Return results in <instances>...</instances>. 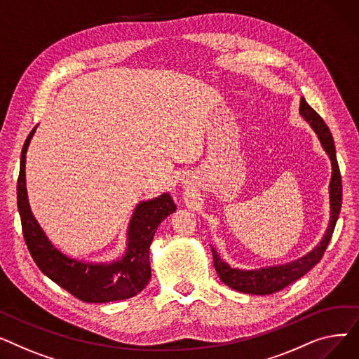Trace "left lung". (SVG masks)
<instances>
[{
	"label": "left lung",
	"mask_w": 359,
	"mask_h": 359,
	"mask_svg": "<svg viewBox=\"0 0 359 359\" xmlns=\"http://www.w3.org/2000/svg\"><path fill=\"white\" fill-rule=\"evenodd\" d=\"M299 115L309 122L311 129L316 132V135L320 144H322L323 149L326 151V154L329 156V160L332 164V177L329 183L330 217H329L327 229L325 231L323 238L320 240L317 246L311 249L307 255L301 256L295 260H291L288 263H282V265L265 266L260 269L246 271V269L231 268L227 262H224L221 259L215 248L211 246L212 256H214V266L219 279L225 285L236 291H240L244 294H253V295H269L284 290L298 278L304 276L314 265H317L332 238L334 225L342 206V180H341V172H339V165L336 160L334 141L325 121L318 116V113L306 102L304 97H301L299 100Z\"/></svg>",
	"instance_id": "left-lung-1"
}]
</instances>
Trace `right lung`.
Masks as SVG:
<instances>
[{
  "label": "right lung",
  "instance_id": "obj_1",
  "mask_svg": "<svg viewBox=\"0 0 359 359\" xmlns=\"http://www.w3.org/2000/svg\"><path fill=\"white\" fill-rule=\"evenodd\" d=\"M36 128L29 134L20 157L17 206L27 249L39 269L60 287L84 303H110L141 292L151 279L149 246L154 234L176 203L168 192L137 203L128 222L126 248L110 262H87L61 252L50 241L32 212L26 187V154Z\"/></svg>",
  "mask_w": 359,
  "mask_h": 359
}]
</instances>
